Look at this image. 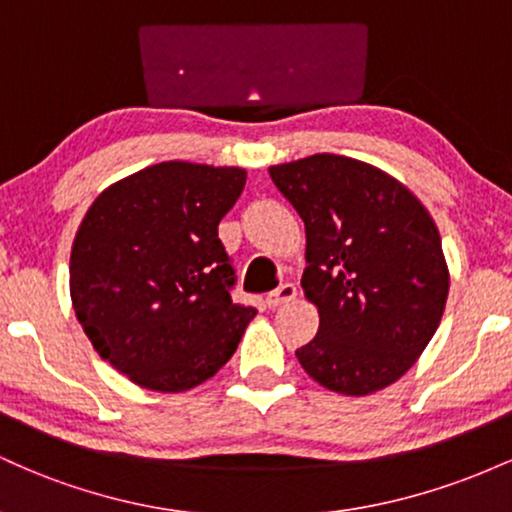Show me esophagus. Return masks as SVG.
I'll list each match as a JSON object with an SVG mask.
<instances>
[{
  "label": "esophagus",
  "instance_id": "esophagus-1",
  "mask_svg": "<svg viewBox=\"0 0 512 512\" xmlns=\"http://www.w3.org/2000/svg\"><path fill=\"white\" fill-rule=\"evenodd\" d=\"M296 293H298V289H296V286H293V284H281L279 289L269 293V296H267V305H269V308H279V305L291 303L293 298H296Z\"/></svg>",
  "mask_w": 512,
  "mask_h": 512
}]
</instances>
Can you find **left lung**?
I'll return each mask as SVG.
<instances>
[{
    "mask_svg": "<svg viewBox=\"0 0 512 512\" xmlns=\"http://www.w3.org/2000/svg\"><path fill=\"white\" fill-rule=\"evenodd\" d=\"M305 223L301 286L320 330L296 351L305 373L363 397L402 378L436 334L450 274L440 233L402 182L337 154L269 168Z\"/></svg>",
    "mask_w": 512,
    "mask_h": 512,
    "instance_id": "obj_1",
    "label": "left lung"
}]
</instances>
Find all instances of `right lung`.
Masks as SVG:
<instances>
[{
	"label": "right lung",
	"instance_id": "add662e5",
	"mask_svg": "<svg viewBox=\"0 0 512 512\" xmlns=\"http://www.w3.org/2000/svg\"><path fill=\"white\" fill-rule=\"evenodd\" d=\"M243 168L166 161L103 190L72 245L69 293L93 349L154 392L202 385L238 349L257 310L233 303L219 221Z\"/></svg>",
	"mask_w": 512,
	"mask_h": 512
}]
</instances>
